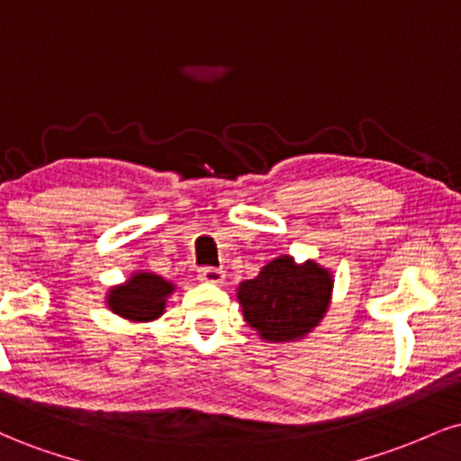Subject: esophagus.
I'll return each instance as SVG.
<instances>
[{
    "label": "esophagus",
    "instance_id": "34e87169",
    "mask_svg": "<svg viewBox=\"0 0 461 461\" xmlns=\"http://www.w3.org/2000/svg\"><path fill=\"white\" fill-rule=\"evenodd\" d=\"M199 279L205 284H223L225 279V273L221 271V268H214V267H205L199 271Z\"/></svg>",
    "mask_w": 461,
    "mask_h": 461
}]
</instances>
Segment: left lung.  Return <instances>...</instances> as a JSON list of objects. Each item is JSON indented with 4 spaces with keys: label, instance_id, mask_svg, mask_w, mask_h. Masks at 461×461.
I'll list each match as a JSON object with an SVG mask.
<instances>
[{
    "label": "left lung",
    "instance_id": "left-lung-1",
    "mask_svg": "<svg viewBox=\"0 0 461 461\" xmlns=\"http://www.w3.org/2000/svg\"><path fill=\"white\" fill-rule=\"evenodd\" d=\"M331 275L316 262L294 264L282 256L268 262L256 279L240 284L238 301L245 321L275 342L294 340L319 325L330 303Z\"/></svg>",
    "mask_w": 461,
    "mask_h": 461
}]
</instances>
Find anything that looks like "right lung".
Here are the masks:
<instances>
[{
  "instance_id": "obj_1",
  "label": "right lung",
  "mask_w": 461,
  "mask_h": 461,
  "mask_svg": "<svg viewBox=\"0 0 461 461\" xmlns=\"http://www.w3.org/2000/svg\"><path fill=\"white\" fill-rule=\"evenodd\" d=\"M173 293V284L151 273H136L125 285L110 290V310L130 321H153L164 312V299Z\"/></svg>"
}]
</instances>
